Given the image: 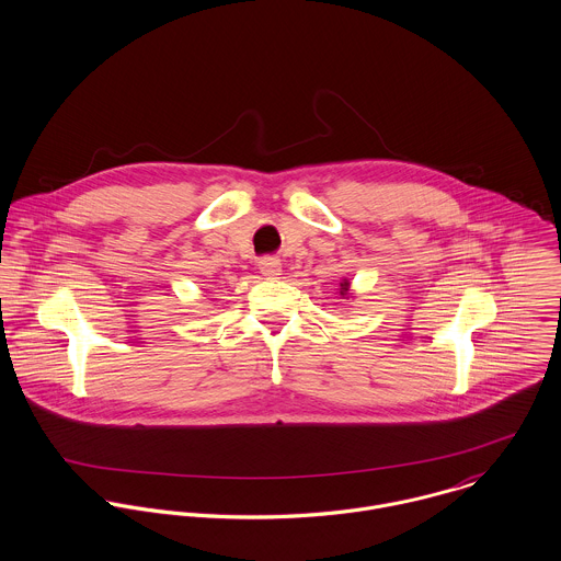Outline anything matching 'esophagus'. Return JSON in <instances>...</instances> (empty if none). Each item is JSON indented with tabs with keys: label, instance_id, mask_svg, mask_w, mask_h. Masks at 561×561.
<instances>
[{
	"label": "esophagus",
	"instance_id": "34e87169",
	"mask_svg": "<svg viewBox=\"0 0 561 561\" xmlns=\"http://www.w3.org/2000/svg\"><path fill=\"white\" fill-rule=\"evenodd\" d=\"M259 270H261L263 276L276 278V276L280 274V261H278L276 256H263V259L259 261Z\"/></svg>",
	"mask_w": 561,
	"mask_h": 561
}]
</instances>
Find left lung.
<instances>
[{"label": "left lung", "instance_id": "left-lung-1", "mask_svg": "<svg viewBox=\"0 0 561 561\" xmlns=\"http://www.w3.org/2000/svg\"><path fill=\"white\" fill-rule=\"evenodd\" d=\"M341 289H343V291H347V283H343V285H341ZM343 291H341V294H343Z\"/></svg>", "mask_w": 561, "mask_h": 561}]
</instances>
